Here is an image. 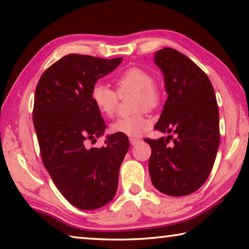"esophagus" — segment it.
Listing matches in <instances>:
<instances>
[{"label":"esophagus","instance_id":"esophagus-1","mask_svg":"<svg viewBox=\"0 0 249 249\" xmlns=\"http://www.w3.org/2000/svg\"><path fill=\"white\" fill-rule=\"evenodd\" d=\"M129 142H130V145H132V146H135V145H137L138 142H141V141L137 140V138H130Z\"/></svg>","mask_w":249,"mask_h":249}]
</instances>
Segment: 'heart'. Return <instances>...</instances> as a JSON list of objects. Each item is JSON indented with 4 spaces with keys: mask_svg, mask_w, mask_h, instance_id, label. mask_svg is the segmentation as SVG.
I'll return each instance as SVG.
<instances>
[{
    "mask_svg": "<svg viewBox=\"0 0 249 249\" xmlns=\"http://www.w3.org/2000/svg\"><path fill=\"white\" fill-rule=\"evenodd\" d=\"M119 94L132 91L134 96L135 109H141L136 114L123 116L111 124L113 133L126 135L128 137H140L146 130H148L151 121L144 115L142 108H154L157 107L160 100V92L153 83V77L146 70L140 67H130L126 69L115 79ZM90 98L95 108L101 114L112 117L117 107V95L103 83H95L92 87Z\"/></svg>",
    "mask_w": 249,
    "mask_h": 249,
    "instance_id": "heart-1",
    "label": "heart"
}]
</instances>
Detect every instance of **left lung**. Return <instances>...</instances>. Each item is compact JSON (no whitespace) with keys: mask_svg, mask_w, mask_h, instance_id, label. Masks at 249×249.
Masks as SVG:
<instances>
[{"mask_svg":"<svg viewBox=\"0 0 249 249\" xmlns=\"http://www.w3.org/2000/svg\"><path fill=\"white\" fill-rule=\"evenodd\" d=\"M154 62L163 74L168 99L155 129L174 134L145 142L154 187L163 195L196 192L208 179L220 146V117L210 79L191 59L172 48L160 49Z\"/></svg>","mask_w":249,"mask_h":249,"instance_id":"left-lung-1","label":"left lung"}]
</instances>
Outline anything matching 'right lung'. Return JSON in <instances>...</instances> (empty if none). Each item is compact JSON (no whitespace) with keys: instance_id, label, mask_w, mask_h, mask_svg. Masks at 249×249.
Wrapping results in <instances>:
<instances>
[{"instance_id":"1","label":"right lung","mask_w":249,"mask_h":249,"mask_svg":"<svg viewBox=\"0 0 249 249\" xmlns=\"http://www.w3.org/2000/svg\"><path fill=\"white\" fill-rule=\"evenodd\" d=\"M123 58L67 54L41 75L35 91L33 122L41 159L54 185L80 210H96L116 195L119 172L129 141L107 135L105 146L87 148L104 135L105 122L90 98L98 80Z\"/></svg>"}]
</instances>
